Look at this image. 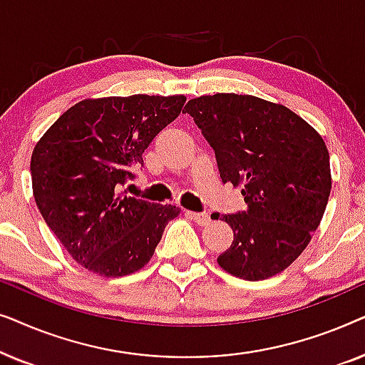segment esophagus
Here are the masks:
<instances>
[{
	"mask_svg": "<svg viewBox=\"0 0 365 365\" xmlns=\"http://www.w3.org/2000/svg\"><path fill=\"white\" fill-rule=\"evenodd\" d=\"M186 214L189 217L192 219L194 222L199 224V226H207L209 222H211V217H209V214L206 212H192V211H186Z\"/></svg>",
	"mask_w": 365,
	"mask_h": 365,
	"instance_id": "1",
	"label": "esophagus"
}]
</instances>
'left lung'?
<instances>
[{"label": "left lung", "mask_w": 365, "mask_h": 365, "mask_svg": "<svg viewBox=\"0 0 365 365\" xmlns=\"http://www.w3.org/2000/svg\"><path fill=\"white\" fill-rule=\"evenodd\" d=\"M184 109L216 153L222 182L241 187L247 204L222 216L234 241L217 264L244 281L282 272L326 211L332 178L322 136L289 108L251 94L199 96Z\"/></svg>", "instance_id": "8db88e82"}]
</instances>
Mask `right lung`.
Listing matches in <instances>:
<instances>
[{
    "instance_id": "add662e5",
    "label": "right lung",
    "mask_w": 365,
    "mask_h": 365,
    "mask_svg": "<svg viewBox=\"0 0 365 365\" xmlns=\"http://www.w3.org/2000/svg\"><path fill=\"white\" fill-rule=\"evenodd\" d=\"M186 96L83 99L63 113L31 156L33 196L71 257L104 277L139 271L181 209L128 197L119 187L156 134L182 111Z\"/></svg>"
}]
</instances>
